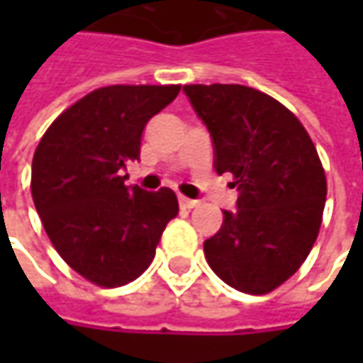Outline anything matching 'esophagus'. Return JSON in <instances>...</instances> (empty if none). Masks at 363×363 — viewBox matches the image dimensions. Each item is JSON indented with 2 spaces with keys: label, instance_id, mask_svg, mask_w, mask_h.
Returning <instances> with one entry per match:
<instances>
[{
  "label": "esophagus",
  "instance_id": "1",
  "mask_svg": "<svg viewBox=\"0 0 363 363\" xmlns=\"http://www.w3.org/2000/svg\"><path fill=\"white\" fill-rule=\"evenodd\" d=\"M198 203H200L198 200H191V198H186V196H179V206H182V208L191 210V208H196Z\"/></svg>",
  "mask_w": 363,
  "mask_h": 363
}]
</instances>
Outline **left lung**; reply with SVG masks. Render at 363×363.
<instances>
[{
	"mask_svg": "<svg viewBox=\"0 0 363 363\" xmlns=\"http://www.w3.org/2000/svg\"><path fill=\"white\" fill-rule=\"evenodd\" d=\"M184 92L214 141V167L232 174L236 210L203 242L218 277L264 295L293 277L317 240L325 172L299 119L279 101L242 84H188Z\"/></svg>",
	"mask_w": 363,
	"mask_h": 363,
	"instance_id": "8db88e82",
	"label": "left lung"
}]
</instances>
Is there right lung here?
Here are the masks:
<instances>
[{
    "mask_svg": "<svg viewBox=\"0 0 363 363\" xmlns=\"http://www.w3.org/2000/svg\"><path fill=\"white\" fill-rule=\"evenodd\" d=\"M179 86L115 84L66 108L44 133L32 161V198L44 230L70 269L101 286L135 281L177 216L169 188L125 186L141 135Z\"/></svg>",
    "mask_w": 363,
    "mask_h": 363,
    "instance_id": "right-lung-1",
    "label": "right lung"
}]
</instances>
